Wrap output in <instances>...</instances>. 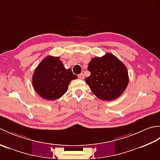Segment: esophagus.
<instances>
[{
    "label": "esophagus",
    "instance_id": "esophagus-1",
    "mask_svg": "<svg viewBox=\"0 0 160 160\" xmlns=\"http://www.w3.org/2000/svg\"><path fill=\"white\" fill-rule=\"evenodd\" d=\"M78 78H80V79H81V80H83L84 78V74L83 73H80L79 76H78Z\"/></svg>",
    "mask_w": 160,
    "mask_h": 160
}]
</instances>
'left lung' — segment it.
<instances>
[{"label": "left lung", "mask_w": 160, "mask_h": 160, "mask_svg": "<svg viewBox=\"0 0 160 160\" xmlns=\"http://www.w3.org/2000/svg\"><path fill=\"white\" fill-rule=\"evenodd\" d=\"M91 75L85 78L93 93L102 100L111 101L123 93L128 83V71L116 56L107 53L91 60L88 66Z\"/></svg>", "instance_id": "1"}]
</instances>
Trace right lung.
<instances>
[{
	"label": "right lung",
	"mask_w": 160,
	"mask_h": 160,
	"mask_svg": "<svg viewBox=\"0 0 160 160\" xmlns=\"http://www.w3.org/2000/svg\"><path fill=\"white\" fill-rule=\"evenodd\" d=\"M71 69H65L59 57L49 56L36 67L32 84L36 93L48 100L62 97L67 92L71 80L77 79Z\"/></svg>",
	"instance_id": "right-lung-1"
}]
</instances>
